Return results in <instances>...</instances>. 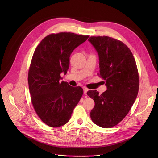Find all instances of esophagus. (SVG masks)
I'll return each mask as SVG.
<instances>
[{
    "instance_id": "34e87169",
    "label": "esophagus",
    "mask_w": 158,
    "mask_h": 158,
    "mask_svg": "<svg viewBox=\"0 0 158 158\" xmlns=\"http://www.w3.org/2000/svg\"><path fill=\"white\" fill-rule=\"evenodd\" d=\"M82 89H83V91H84V94H87V92L88 91V89L85 87H83Z\"/></svg>"
}]
</instances>
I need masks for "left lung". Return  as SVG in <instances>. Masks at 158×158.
I'll list each match as a JSON object with an SVG mask.
<instances>
[{
	"label": "left lung",
	"instance_id": "8db88e82",
	"mask_svg": "<svg viewBox=\"0 0 158 158\" xmlns=\"http://www.w3.org/2000/svg\"><path fill=\"white\" fill-rule=\"evenodd\" d=\"M97 51L99 59L98 76L106 82L107 90L87 94L95 102L90 116L96 125L110 128L119 123L131 109L139 91V74L134 56L123 42L108 36L88 39Z\"/></svg>",
	"mask_w": 158,
	"mask_h": 158
}]
</instances>
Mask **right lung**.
Segmentation results:
<instances>
[{
	"label": "right lung",
	"mask_w": 158,
	"mask_h": 158,
	"mask_svg": "<svg viewBox=\"0 0 158 158\" xmlns=\"http://www.w3.org/2000/svg\"><path fill=\"white\" fill-rule=\"evenodd\" d=\"M89 35L71 32L51 34L36 48L28 73L31 101L41 121L49 126L65 124L79 102L82 89L60 82V73H67L72 52Z\"/></svg>",
	"instance_id": "add662e5"
}]
</instances>
